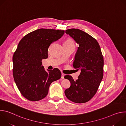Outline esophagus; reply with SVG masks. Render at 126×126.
Instances as JSON below:
<instances>
[{
  "label": "esophagus",
  "instance_id": "1",
  "mask_svg": "<svg viewBox=\"0 0 126 126\" xmlns=\"http://www.w3.org/2000/svg\"><path fill=\"white\" fill-rule=\"evenodd\" d=\"M64 73H61V78L62 79H63L64 78Z\"/></svg>",
  "mask_w": 126,
  "mask_h": 126
}]
</instances>
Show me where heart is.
<instances>
[{"mask_svg":"<svg viewBox=\"0 0 126 126\" xmlns=\"http://www.w3.org/2000/svg\"><path fill=\"white\" fill-rule=\"evenodd\" d=\"M64 45H73L74 46V42L71 38H68L64 42Z\"/></svg>","mask_w":126,"mask_h":126,"instance_id":"obj_1","label":"heart"}]
</instances>
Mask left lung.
Wrapping results in <instances>:
<instances>
[{
    "mask_svg": "<svg viewBox=\"0 0 126 126\" xmlns=\"http://www.w3.org/2000/svg\"><path fill=\"white\" fill-rule=\"evenodd\" d=\"M65 32L79 44L73 66L80 74L76 81L70 75L64 76L71 83L65 94L71 101L86 103L96 94L103 79V56L98 42L91 35L75 28L67 29Z\"/></svg>",
    "mask_w": 126,
    "mask_h": 126,
    "instance_id": "obj_1",
    "label": "left lung"
}]
</instances>
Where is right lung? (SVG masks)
<instances>
[{
    "instance_id": "right-lung-1",
    "label": "right lung",
    "mask_w": 126,
    "mask_h": 126,
    "mask_svg": "<svg viewBox=\"0 0 126 126\" xmlns=\"http://www.w3.org/2000/svg\"><path fill=\"white\" fill-rule=\"evenodd\" d=\"M64 30L39 29L25 36L20 41L13 56V75L22 96L31 101H37L48 94L50 84L59 79L58 68L46 71L42 60L48 58V48L61 38Z\"/></svg>"
}]
</instances>
